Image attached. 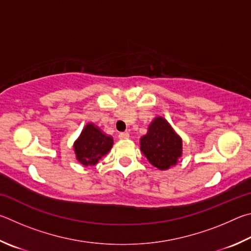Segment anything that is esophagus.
Segmentation results:
<instances>
[{"mask_svg": "<svg viewBox=\"0 0 251 251\" xmlns=\"http://www.w3.org/2000/svg\"><path fill=\"white\" fill-rule=\"evenodd\" d=\"M129 138H130V134H129L128 132H121V133H119V139L126 140V139H129Z\"/></svg>", "mask_w": 251, "mask_h": 251, "instance_id": "esophagus-1", "label": "esophagus"}]
</instances>
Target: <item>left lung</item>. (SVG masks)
Instances as JSON below:
<instances>
[{
    "mask_svg": "<svg viewBox=\"0 0 251 251\" xmlns=\"http://www.w3.org/2000/svg\"><path fill=\"white\" fill-rule=\"evenodd\" d=\"M140 150L153 166L165 171L177 164L183 141L168 120L157 116L149 125L147 134L140 139Z\"/></svg>",
    "mask_w": 251,
    "mask_h": 251,
    "instance_id": "obj_1",
    "label": "left lung"
}]
</instances>
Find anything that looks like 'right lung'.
I'll use <instances>...</instances> for the list:
<instances>
[{"label": "right lung", "mask_w": 251, "mask_h": 251, "mask_svg": "<svg viewBox=\"0 0 251 251\" xmlns=\"http://www.w3.org/2000/svg\"><path fill=\"white\" fill-rule=\"evenodd\" d=\"M113 146V138L105 134L95 123L88 122L80 135L74 142V151L79 163L94 166L108 154Z\"/></svg>", "instance_id": "add662e5"}]
</instances>
